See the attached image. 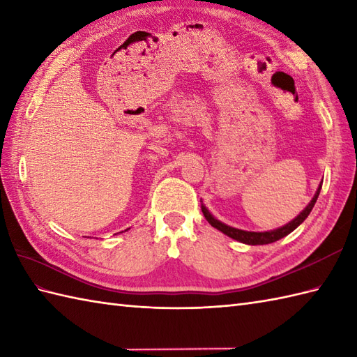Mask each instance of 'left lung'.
<instances>
[{"instance_id": "obj_1", "label": "left lung", "mask_w": 357, "mask_h": 357, "mask_svg": "<svg viewBox=\"0 0 357 357\" xmlns=\"http://www.w3.org/2000/svg\"><path fill=\"white\" fill-rule=\"evenodd\" d=\"M319 192H321V185L318 188V192L314 193L310 204L305 206V208L300 214H298V216L292 222H289L287 225L281 227L278 229L266 231V233H252V231H243V229H237V228H233V227H228V225H225V223H222L218 219H214L211 214H210V211L206 210L204 205H202V213H204L205 219L208 220V223H210L211 227L218 228L219 231H222L223 234H227L228 237L237 240V242H242V243H246V245H268V243L277 242V240L286 237L287 234H291L296 227L301 225V223L305 220V218H307L309 214H310L313 205H314V202H317V199L319 196Z\"/></svg>"}]
</instances>
